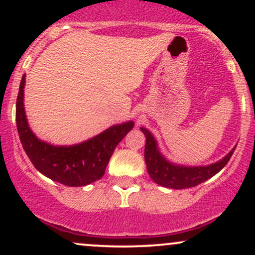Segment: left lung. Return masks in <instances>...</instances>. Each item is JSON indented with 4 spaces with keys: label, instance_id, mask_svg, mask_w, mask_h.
<instances>
[{
    "label": "left lung",
    "instance_id": "obj_1",
    "mask_svg": "<svg viewBox=\"0 0 255 255\" xmlns=\"http://www.w3.org/2000/svg\"><path fill=\"white\" fill-rule=\"evenodd\" d=\"M140 129L146 137L145 162L148 175L157 184L166 187V188H191V187L203 183L204 181L209 180L221 171L229 162L230 157L235 151V147H234L224 158L210 165L184 166L174 164L169 162L158 150V144L151 131L144 127Z\"/></svg>",
    "mask_w": 255,
    "mask_h": 255
}]
</instances>
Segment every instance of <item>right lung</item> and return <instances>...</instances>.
Masks as SVG:
<instances>
[{"label": "right lung", "mask_w": 255, "mask_h": 255, "mask_svg": "<svg viewBox=\"0 0 255 255\" xmlns=\"http://www.w3.org/2000/svg\"><path fill=\"white\" fill-rule=\"evenodd\" d=\"M25 77L16 98V128L32 164L44 176L69 187H81L102 178L116 146L134 127L133 121L111 126L98 135L72 146H54L34 135L24 108Z\"/></svg>", "instance_id": "obj_1"}]
</instances>
